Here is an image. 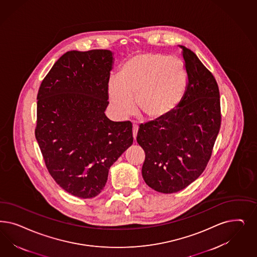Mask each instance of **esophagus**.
<instances>
[{"instance_id": "1", "label": "esophagus", "mask_w": 257, "mask_h": 257, "mask_svg": "<svg viewBox=\"0 0 257 257\" xmlns=\"http://www.w3.org/2000/svg\"><path fill=\"white\" fill-rule=\"evenodd\" d=\"M137 133H138V125L136 124H133V138H134V140L136 139Z\"/></svg>"}]
</instances>
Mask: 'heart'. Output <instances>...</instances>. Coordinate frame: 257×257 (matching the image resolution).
Returning <instances> with one entry per match:
<instances>
[{"instance_id": "b5f03b06", "label": "heart", "mask_w": 257, "mask_h": 257, "mask_svg": "<svg viewBox=\"0 0 257 257\" xmlns=\"http://www.w3.org/2000/svg\"><path fill=\"white\" fill-rule=\"evenodd\" d=\"M188 85L182 60L162 53H139L127 58L108 85L116 114L133 113L134 101L143 117L157 121L170 115L181 104Z\"/></svg>"}]
</instances>
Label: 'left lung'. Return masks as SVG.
<instances>
[{"label": "left lung", "instance_id": "1", "mask_svg": "<svg viewBox=\"0 0 257 257\" xmlns=\"http://www.w3.org/2000/svg\"><path fill=\"white\" fill-rule=\"evenodd\" d=\"M181 47L188 76L185 95L170 115L140 124L136 138L146 153L145 182L165 194L182 190L204 171L221 124L215 76L193 51Z\"/></svg>", "mask_w": 257, "mask_h": 257}]
</instances>
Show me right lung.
<instances>
[{
	"mask_svg": "<svg viewBox=\"0 0 257 257\" xmlns=\"http://www.w3.org/2000/svg\"><path fill=\"white\" fill-rule=\"evenodd\" d=\"M112 53L70 51L52 67L38 92L35 136L52 178L69 194L91 199L108 169L133 143L131 121H110Z\"/></svg>",
	"mask_w": 257,
	"mask_h": 257,
	"instance_id": "obj_1",
	"label": "right lung"
}]
</instances>
